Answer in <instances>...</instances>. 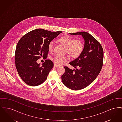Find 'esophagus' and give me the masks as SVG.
Returning a JSON list of instances; mask_svg holds the SVG:
<instances>
[{
    "label": "esophagus",
    "mask_w": 122,
    "mask_h": 122,
    "mask_svg": "<svg viewBox=\"0 0 122 122\" xmlns=\"http://www.w3.org/2000/svg\"><path fill=\"white\" fill-rule=\"evenodd\" d=\"M54 67H56V68H58V67H59V66L58 65H57L56 64H54Z\"/></svg>",
    "instance_id": "obj_1"
}]
</instances>
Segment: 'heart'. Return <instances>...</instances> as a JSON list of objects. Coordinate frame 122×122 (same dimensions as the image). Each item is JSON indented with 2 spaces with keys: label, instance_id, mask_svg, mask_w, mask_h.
Returning <instances> with one entry per match:
<instances>
[{
  "label": "heart",
  "instance_id": "1",
  "mask_svg": "<svg viewBox=\"0 0 122 122\" xmlns=\"http://www.w3.org/2000/svg\"><path fill=\"white\" fill-rule=\"evenodd\" d=\"M58 41L65 46V52L69 54L73 58H77L83 52L84 48V44L81 39H76L75 38L66 35L60 37L58 39ZM54 44L53 41H50L48 44V49L49 52H52ZM69 59L67 56H56L53 58V61L58 65L64 64Z\"/></svg>",
  "mask_w": 122,
  "mask_h": 122
}]
</instances>
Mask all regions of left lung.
<instances>
[{"mask_svg": "<svg viewBox=\"0 0 122 122\" xmlns=\"http://www.w3.org/2000/svg\"><path fill=\"white\" fill-rule=\"evenodd\" d=\"M70 34L81 35L85 40L84 48L79 57L70 63L76 69L64 66L65 73L61 79L66 87L80 90L90 85L100 73L103 65V50L98 41L87 32Z\"/></svg>", "mask_w": 122, "mask_h": 122, "instance_id": "8db88e82", "label": "left lung"}]
</instances>
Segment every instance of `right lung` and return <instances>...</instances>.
Listing matches in <instances>:
<instances>
[{"label": "right lung", "instance_id": "right-lung-1", "mask_svg": "<svg viewBox=\"0 0 122 122\" xmlns=\"http://www.w3.org/2000/svg\"><path fill=\"white\" fill-rule=\"evenodd\" d=\"M62 32L35 29L24 35L18 41L15 56V66L19 75L27 85L37 86L46 81L53 63L46 59L41 66L36 61L47 57L49 42Z\"/></svg>", "mask_w": 122, "mask_h": 122}]
</instances>
